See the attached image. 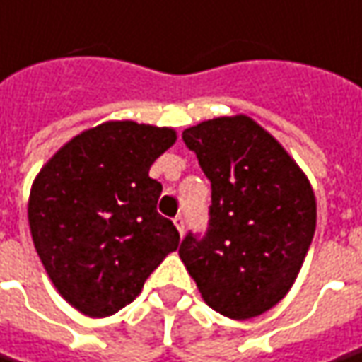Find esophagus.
I'll return each mask as SVG.
<instances>
[{
    "mask_svg": "<svg viewBox=\"0 0 362 362\" xmlns=\"http://www.w3.org/2000/svg\"><path fill=\"white\" fill-rule=\"evenodd\" d=\"M173 223H175L177 230H179V234L183 236V233H185V218L181 216V214H177L175 218H173Z\"/></svg>",
    "mask_w": 362,
    "mask_h": 362,
    "instance_id": "obj_1",
    "label": "esophagus"
}]
</instances>
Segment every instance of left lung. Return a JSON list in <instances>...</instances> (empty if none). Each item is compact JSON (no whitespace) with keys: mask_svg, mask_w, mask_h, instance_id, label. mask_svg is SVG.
<instances>
[{"mask_svg":"<svg viewBox=\"0 0 362 362\" xmlns=\"http://www.w3.org/2000/svg\"><path fill=\"white\" fill-rule=\"evenodd\" d=\"M211 181L206 233H189L179 256L203 300L250 319L290 291L315 233L308 177L248 116L214 118L183 132Z\"/></svg>","mask_w":362,"mask_h":362,"instance_id":"left-lung-1","label":"left lung"}]
</instances>
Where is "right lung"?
<instances>
[{
    "instance_id": "right-lung-1",
    "label": "right lung",
    "mask_w": 362,
    "mask_h": 362,
    "mask_svg": "<svg viewBox=\"0 0 362 362\" xmlns=\"http://www.w3.org/2000/svg\"><path fill=\"white\" fill-rule=\"evenodd\" d=\"M175 139L169 128L106 122L62 146L35 179V248L54 288L84 315L126 308L177 250L175 224L157 213L161 183L149 177Z\"/></svg>"
}]
</instances>
